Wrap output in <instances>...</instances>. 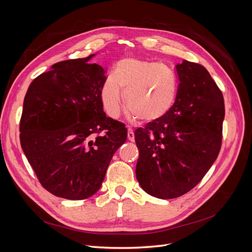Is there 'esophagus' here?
<instances>
[{
  "label": "esophagus",
  "mask_w": 252,
  "mask_h": 252,
  "mask_svg": "<svg viewBox=\"0 0 252 252\" xmlns=\"http://www.w3.org/2000/svg\"><path fill=\"white\" fill-rule=\"evenodd\" d=\"M127 135H128V140L129 141H131V142L134 141V133H133V130H132L131 128H128Z\"/></svg>",
  "instance_id": "obj_1"
}]
</instances>
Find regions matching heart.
Returning <instances> with one entry per match:
<instances>
[{
    "label": "heart",
    "mask_w": 252,
    "mask_h": 252,
    "mask_svg": "<svg viewBox=\"0 0 252 252\" xmlns=\"http://www.w3.org/2000/svg\"><path fill=\"white\" fill-rule=\"evenodd\" d=\"M124 101L134 117L145 123L154 122L169 111L177 98L179 81L169 67L138 58L120 60L114 71L106 77L101 98L111 118L122 111Z\"/></svg>",
    "instance_id": "heart-1"
}]
</instances>
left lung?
Wrapping results in <instances>:
<instances>
[{
    "label": "left lung",
    "instance_id": "1",
    "mask_svg": "<svg viewBox=\"0 0 252 252\" xmlns=\"http://www.w3.org/2000/svg\"><path fill=\"white\" fill-rule=\"evenodd\" d=\"M179 90L165 116L134 132L135 175L144 191L168 200L195 187L217 159L222 145V91L206 68L184 60L175 66Z\"/></svg>",
    "mask_w": 252,
    "mask_h": 252
}]
</instances>
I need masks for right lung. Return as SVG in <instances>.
<instances>
[{
  "label": "right lung",
  "instance_id": "add662e5",
  "mask_svg": "<svg viewBox=\"0 0 252 252\" xmlns=\"http://www.w3.org/2000/svg\"><path fill=\"white\" fill-rule=\"evenodd\" d=\"M94 56L52 65L32 82L23 104L22 149L41 185L67 200L87 199L100 189L127 139L125 125L103 110L106 71L89 64Z\"/></svg>",
  "mask_w": 252,
  "mask_h": 252
}]
</instances>
